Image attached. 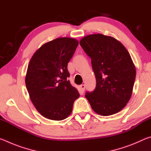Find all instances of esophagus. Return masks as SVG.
Returning <instances> with one entry per match:
<instances>
[{
	"label": "esophagus",
	"instance_id": "obj_1",
	"mask_svg": "<svg viewBox=\"0 0 151 151\" xmlns=\"http://www.w3.org/2000/svg\"><path fill=\"white\" fill-rule=\"evenodd\" d=\"M80 88L82 92H84L85 90V85H80Z\"/></svg>",
	"mask_w": 151,
	"mask_h": 151
}]
</instances>
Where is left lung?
<instances>
[{
  "label": "left lung",
  "mask_w": 151,
  "mask_h": 151,
  "mask_svg": "<svg viewBox=\"0 0 151 151\" xmlns=\"http://www.w3.org/2000/svg\"><path fill=\"white\" fill-rule=\"evenodd\" d=\"M80 45L91 58L96 81L94 91L86 92L85 97L97 114L117 113L131 99L136 77L130 54L119 40L102 34L86 36Z\"/></svg>",
  "instance_id": "1"
}]
</instances>
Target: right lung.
Listing matches in <instances>:
<instances>
[{
  "label": "right lung",
  "instance_id": "add662e5",
  "mask_svg": "<svg viewBox=\"0 0 151 151\" xmlns=\"http://www.w3.org/2000/svg\"><path fill=\"white\" fill-rule=\"evenodd\" d=\"M78 45L73 38H58L41 46L30 60L25 83L32 104L45 118H67L80 96L68 80L67 69Z\"/></svg>",
  "mask_w": 151,
  "mask_h": 151
}]
</instances>
